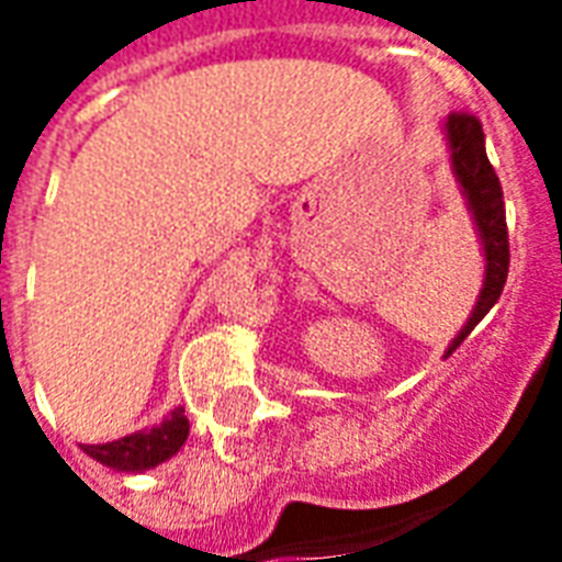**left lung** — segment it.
<instances>
[{"label":"left lung","mask_w":562,"mask_h":562,"mask_svg":"<svg viewBox=\"0 0 562 562\" xmlns=\"http://www.w3.org/2000/svg\"><path fill=\"white\" fill-rule=\"evenodd\" d=\"M448 147H451V165L458 173V183L467 195V204L472 210V220L479 228L484 246V285L470 322L460 328V334L448 346V355L458 349L460 342L470 337V330L482 322L491 306L499 301L503 285L508 277V228H506V201H503V186L496 177L494 165L487 161L484 153L482 123L472 114L454 111L446 123Z\"/></svg>","instance_id":"8db88e82"}]
</instances>
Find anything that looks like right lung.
Wrapping results in <instances>:
<instances>
[{"instance_id": "1", "label": "right lung", "mask_w": 562, "mask_h": 562, "mask_svg": "<svg viewBox=\"0 0 562 562\" xmlns=\"http://www.w3.org/2000/svg\"><path fill=\"white\" fill-rule=\"evenodd\" d=\"M186 436H189V422H186L183 409H173L171 418L161 422L159 427H153V430L123 436V439L104 442V446H83V451L104 467L140 472L149 470V467H159L161 460L173 458L186 442Z\"/></svg>"}]
</instances>
